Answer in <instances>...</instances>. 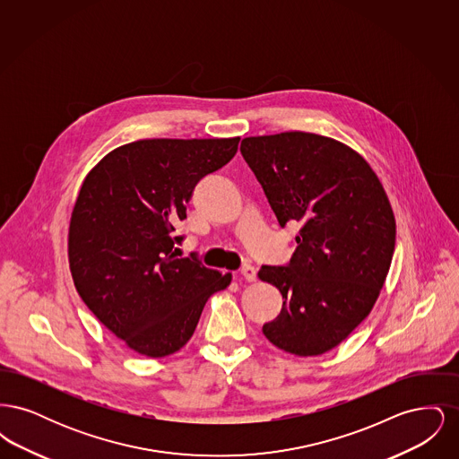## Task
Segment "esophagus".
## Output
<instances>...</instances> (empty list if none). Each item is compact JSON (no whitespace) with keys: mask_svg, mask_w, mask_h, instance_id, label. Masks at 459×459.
I'll return each mask as SVG.
<instances>
[{"mask_svg":"<svg viewBox=\"0 0 459 459\" xmlns=\"http://www.w3.org/2000/svg\"><path fill=\"white\" fill-rule=\"evenodd\" d=\"M240 275H242L247 282H255V281H256V268L247 263V264H244V266L240 268Z\"/></svg>","mask_w":459,"mask_h":459,"instance_id":"obj_1","label":"esophagus"}]
</instances>
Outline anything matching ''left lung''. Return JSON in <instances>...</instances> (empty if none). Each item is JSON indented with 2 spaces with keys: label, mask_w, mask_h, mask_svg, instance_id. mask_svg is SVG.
Here are the masks:
<instances>
[{
  "label": "left lung",
  "mask_w": 459,
  "mask_h": 459,
  "mask_svg": "<svg viewBox=\"0 0 459 459\" xmlns=\"http://www.w3.org/2000/svg\"><path fill=\"white\" fill-rule=\"evenodd\" d=\"M240 153L279 225H299L289 263L258 272L284 299L263 333L287 352L324 354L368 316L385 282L395 246L391 203L370 165L330 137H246Z\"/></svg>",
  "instance_id": "left-lung-1"
}]
</instances>
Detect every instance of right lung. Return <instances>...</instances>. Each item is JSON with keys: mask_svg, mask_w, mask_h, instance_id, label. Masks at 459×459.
<instances>
[{"mask_svg": "<svg viewBox=\"0 0 459 459\" xmlns=\"http://www.w3.org/2000/svg\"><path fill=\"white\" fill-rule=\"evenodd\" d=\"M232 139H143L89 172L68 230L74 284L94 316L131 350L163 358L195 333L208 298L232 275L195 255L177 258L175 227L199 180L238 153Z\"/></svg>", "mask_w": 459, "mask_h": 459, "instance_id": "obj_1", "label": "right lung"}]
</instances>
